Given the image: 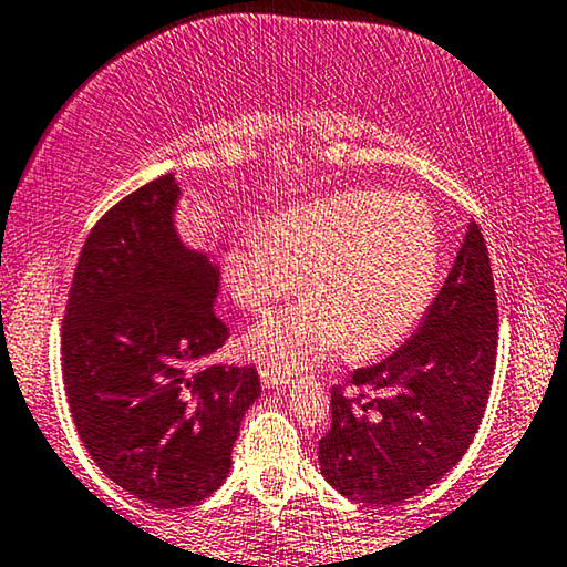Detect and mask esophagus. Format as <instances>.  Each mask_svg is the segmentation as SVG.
Segmentation results:
<instances>
[{"instance_id": "esophagus-1", "label": "esophagus", "mask_w": 567, "mask_h": 567, "mask_svg": "<svg viewBox=\"0 0 567 567\" xmlns=\"http://www.w3.org/2000/svg\"><path fill=\"white\" fill-rule=\"evenodd\" d=\"M261 385L265 388H287L290 385V378L287 374H280V372H272V370H261Z\"/></svg>"}]
</instances>
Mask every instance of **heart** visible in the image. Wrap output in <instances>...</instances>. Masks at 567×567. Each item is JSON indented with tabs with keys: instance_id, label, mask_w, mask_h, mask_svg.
<instances>
[{
	"instance_id": "1",
	"label": "heart",
	"mask_w": 567,
	"mask_h": 567,
	"mask_svg": "<svg viewBox=\"0 0 567 567\" xmlns=\"http://www.w3.org/2000/svg\"><path fill=\"white\" fill-rule=\"evenodd\" d=\"M434 215L413 195L378 189L290 207L230 246L223 275L238 306L267 313L302 287L298 306L246 333L244 352L265 370L295 374L352 344L367 357L403 339L440 277Z\"/></svg>"
}]
</instances>
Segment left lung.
Instances as JSON below:
<instances>
[{"instance_id": "obj_1", "label": "left lung", "mask_w": 567, "mask_h": 567, "mask_svg": "<svg viewBox=\"0 0 567 567\" xmlns=\"http://www.w3.org/2000/svg\"><path fill=\"white\" fill-rule=\"evenodd\" d=\"M498 349V302L485 238L473 220L424 323L349 385L331 390L321 473L360 504L395 506L457 465L481 426Z\"/></svg>"}]
</instances>
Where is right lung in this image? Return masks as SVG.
<instances>
[{
  "label": "right lung",
  "mask_w": 567,
  "mask_h": 567,
  "mask_svg": "<svg viewBox=\"0 0 567 567\" xmlns=\"http://www.w3.org/2000/svg\"><path fill=\"white\" fill-rule=\"evenodd\" d=\"M164 174L97 220L79 254L61 329L76 432L110 481L156 508L197 504L230 470L257 367L205 360L228 339L220 272L174 228Z\"/></svg>",
  "instance_id": "add662e5"
}]
</instances>
